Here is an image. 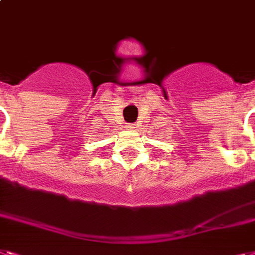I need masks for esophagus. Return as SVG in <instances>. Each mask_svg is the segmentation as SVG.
Returning <instances> with one entry per match:
<instances>
[{"instance_id":"esophagus-1","label":"esophagus","mask_w":255,"mask_h":255,"mask_svg":"<svg viewBox=\"0 0 255 255\" xmlns=\"http://www.w3.org/2000/svg\"><path fill=\"white\" fill-rule=\"evenodd\" d=\"M127 128H129V129H134V128H136V126L132 123H129V124H127Z\"/></svg>"}]
</instances>
